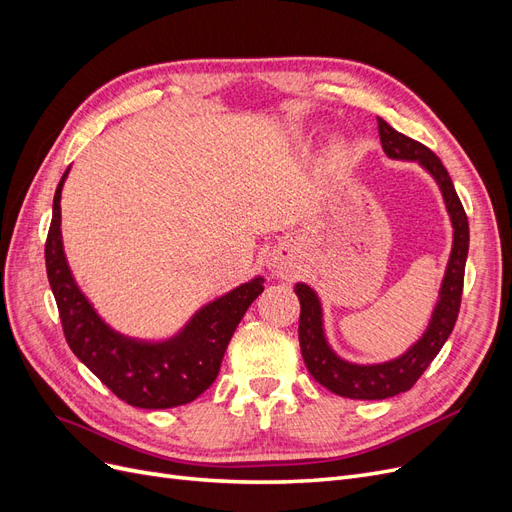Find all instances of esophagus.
Instances as JSON below:
<instances>
[{"mask_svg": "<svg viewBox=\"0 0 512 512\" xmlns=\"http://www.w3.org/2000/svg\"><path fill=\"white\" fill-rule=\"evenodd\" d=\"M269 267H271V271L275 273V275H280V277H286L290 271V260H288V256L284 254V252H277L275 256H271V260H269Z\"/></svg>", "mask_w": 512, "mask_h": 512, "instance_id": "1", "label": "esophagus"}]
</instances>
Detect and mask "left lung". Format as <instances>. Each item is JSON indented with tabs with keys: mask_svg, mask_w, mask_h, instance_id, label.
Here are the masks:
<instances>
[{
	"mask_svg": "<svg viewBox=\"0 0 512 512\" xmlns=\"http://www.w3.org/2000/svg\"><path fill=\"white\" fill-rule=\"evenodd\" d=\"M378 132L386 158L416 162L438 183L446 213L453 226V247L438 290V301L433 305V312L423 335L406 352L382 363H352L342 359L329 344L327 333H324V312L318 292L305 282L294 284V292H297L301 301L299 342L309 374L314 376L316 382L327 386L331 393L350 399L395 397L412 389V384L421 378L423 371L442 350L448 335L453 333L463 292V271H466V258L470 247V226L466 211H463L455 185L451 177H448L440 158L425 145L416 143L406 134L391 128L380 117Z\"/></svg>",
	"mask_w": 512,
	"mask_h": 512,
	"instance_id": "left-lung-1",
	"label": "left lung"
}]
</instances>
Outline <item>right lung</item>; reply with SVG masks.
Returning <instances> with one entry per match:
<instances>
[{"label":"right lung","instance_id":"add662e5","mask_svg":"<svg viewBox=\"0 0 512 512\" xmlns=\"http://www.w3.org/2000/svg\"><path fill=\"white\" fill-rule=\"evenodd\" d=\"M68 173L70 166L55 190L44 247L46 275L68 346L91 374L134 408L164 410L190 404L218 378L230 337L247 307L265 290V277L256 275L203 305L170 339L151 342L115 331L76 284L64 252L59 200Z\"/></svg>","mask_w":512,"mask_h":512}]
</instances>
